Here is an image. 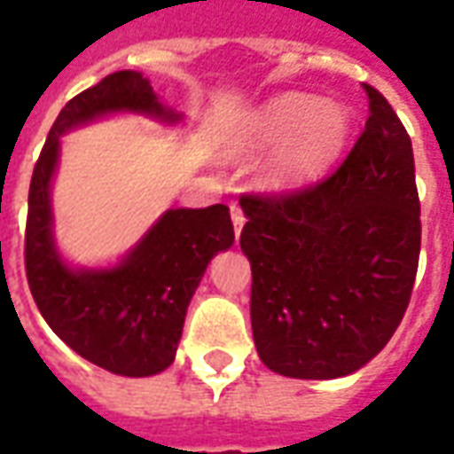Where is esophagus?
<instances>
[{
	"label": "esophagus",
	"mask_w": 454,
	"mask_h": 454,
	"mask_svg": "<svg viewBox=\"0 0 454 454\" xmlns=\"http://www.w3.org/2000/svg\"><path fill=\"white\" fill-rule=\"evenodd\" d=\"M231 218H233V228H236V238L240 236V231H243V226H246V216H243V208L240 207H231Z\"/></svg>",
	"instance_id": "esophagus-1"
}]
</instances>
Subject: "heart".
Listing matches in <instances>:
<instances>
[{
	"mask_svg": "<svg viewBox=\"0 0 454 454\" xmlns=\"http://www.w3.org/2000/svg\"><path fill=\"white\" fill-rule=\"evenodd\" d=\"M348 104L306 92H279L240 116L231 138L238 158H257L260 187L272 194H299L321 184L350 148Z\"/></svg>",
	"mask_w": 454,
	"mask_h": 454,
	"instance_id": "1",
	"label": "heart"
}]
</instances>
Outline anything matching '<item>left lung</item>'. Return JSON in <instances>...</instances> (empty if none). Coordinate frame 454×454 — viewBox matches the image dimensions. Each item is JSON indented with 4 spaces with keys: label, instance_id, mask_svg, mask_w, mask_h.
I'll return each mask as SVG.
<instances>
[{
    "label": "left lung",
    "instance_id": "8db88e82",
    "mask_svg": "<svg viewBox=\"0 0 454 454\" xmlns=\"http://www.w3.org/2000/svg\"><path fill=\"white\" fill-rule=\"evenodd\" d=\"M364 90V133L331 177L292 197L240 199L253 338L282 377L357 372L409 306L420 253L413 148L389 102Z\"/></svg>",
    "mask_w": 454,
    "mask_h": 454
}]
</instances>
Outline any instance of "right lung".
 Wrapping results in <instances>:
<instances>
[{"label": "right lung", "instance_id": "1", "mask_svg": "<svg viewBox=\"0 0 454 454\" xmlns=\"http://www.w3.org/2000/svg\"><path fill=\"white\" fill-rule=\"evenodd\" d=\"M116 114L184 123L136 70L106 74L65 104L28 189L26 277L38 311L77 355L121 377H153L175 362L189 301L208 262L236 236L226 204L168 208L114 265H73L63 255L51 199L63 136Z\"/></svg>", "mask_w": 454, "mask_h": 454}]
</instances>
